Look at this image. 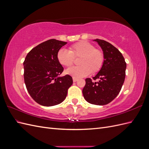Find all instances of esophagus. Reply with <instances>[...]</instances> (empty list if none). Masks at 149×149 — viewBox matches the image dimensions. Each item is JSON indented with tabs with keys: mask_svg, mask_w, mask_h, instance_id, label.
Masks as SVG:
<instances>
[{
	"mask_svg": "<svg viewBox=\"0 0 149 149\" xmlns=\"http://www.w3.org/2000/svg\"><path fill=\"white\" fill-rule=\"evenodd\" d=\"M78 79L77 78L73 77V82H76V81H77Z\"/></svg>",
	"mask_w": 149,
	"mask_h": 149,
	"instance_id": "esophagus-1",
	"label": "esophagus"
}]
</instances>
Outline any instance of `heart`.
Wrapping results in <instances>:
<instances>
[{"label":"heart","mask_w":149,"mask_h":149,"mask_svg":"<svg viewBox=\"0 0 149 149\" xmlns=\"http://www.w3.org/2000/svg\"><path fill=\"white\" fill-rule=\"evenodd\" d=\"M79 57L78 64L80 65L66 70L67 74L75 78L84 77L91 73H97L101 69L104 61V56L101 49L85 41L72 45L69 51L62 48L57 53L58 61L66 67L71 66L74 61V58Z\"/></svg>","instance_id":"heart-1"}]
</instances>
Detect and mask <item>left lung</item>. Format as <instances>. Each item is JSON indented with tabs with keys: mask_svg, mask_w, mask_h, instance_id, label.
<instances>
[{
	"mask_svg": "<svg viewBox=\"0 0 149 149\" xmlns=\"http://www.w3.org/2000/svg\"><path fill=\"white\" fill-rule=\"evenodd\" d=\"M100 45L104 56V61L99 73L85 79L83 89L84 99L93 104L106 105L118 95L124 82L126 63L122 53L110 43L101 39L94 40ZM99 79L98 82H96Z\"/></svg>",
	"mask_w": 149,
	"mask_h": 149,
	"instance_id": "obj_1",
	"label": "left lung"
}]
</instances>
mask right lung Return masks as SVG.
<instances>
[{
  "instance_id": "1",
  "label": "right lung",
  "mask_w": 149,
  "mask_h": 149,
  "mask_svg": "<svg viewBox=\"0 0 149 149\" xmlns=\"http://www.w3.org/2000/svg\"><path fill=\"white\" fill-rule=\"evenodd\" d=\"M66 42L50 39L31 49L24 61V81L31 98L43 106L65 100L73 84L71 76H59L64 68L57 60L58 50Z\"/></svg>"
}]
</instances>
